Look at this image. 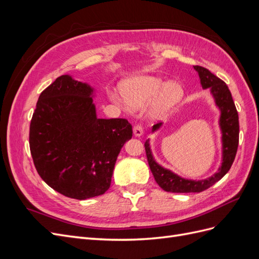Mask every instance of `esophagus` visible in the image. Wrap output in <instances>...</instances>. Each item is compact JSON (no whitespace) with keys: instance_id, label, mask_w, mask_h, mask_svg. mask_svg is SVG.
I'll return each mask as SVG.
<instances>
[{"instance_id":"esophagus-1","label":"esophagus","mask_w":259,"mask_h":259,"mask_svg":"<svg viewBox=\"0 0 259 259\" xmlns=\"http://www.w3.org/2000/svg\"><path fill=\"white\" fill-rule=\"evenodd\" d=\"M133 131H134V135L137 136V137L142 136L144 134V127H143V125L140 124V123L136 124L135 126H134V128H133Z\"/></svg>"}]
</instances>
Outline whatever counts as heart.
<instances>
[{"label":"heart","mask_w":259,"mask_h":259,"mask_svg":"<svg viewBox=\"0 0 259 259\" xmlns=\"http://www.w3.org/2000/svg\"><path fill=\"white\" fill-rule=\"evenodd\" d=\"M121 97L114 92L109 93L110 98L117 104L128 105L132 108H143L153 100L151 114L159 117L165 114L183 95V89L175 82L165 84L163 79L152 75H138L124 81L121 86Z\"/></svg>","instance_id":"heart-1"}]
</instances>
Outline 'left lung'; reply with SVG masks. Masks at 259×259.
I'll list each match as a JSON object with an SVG mask.
<instances>
[{
    "label": "left lung",
    "instance_id": "1",
    "mask_svg": "<svg viewBox=\"0 0 259 259\" xmlns=\"http://www.w3.org/2000/svg\"><path fill=\"white\" fill-rule=\"evenodd\" d=\"M194 69L199 72L201 79V84L203 89H210L211 94L216 100L217 106L221 108V127L223 131V164L217 173L200 182H193V180H186L179 176L171 173L160 166L156 163L150 151L149 143H145V150L148 164L150 166L152 175L158 184L164 191L177 192V193H188V192H201L208 189L209 187L216 184L219 179H222L228 170L230 169L232 163L236 158L238 145H239V115L236 105L232 99L231 93L227 84L211 73L208 69L201 66H193ZM161 123H156L153 126V131L159 128Z\"/></svg>",
    "mask_w": 259,
    "mask_h": 259
}]
</instances>
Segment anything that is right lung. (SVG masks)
Listing matches in <instances>:
<instances>
[{
    "mask_svg": "<svg viewBox=\"0 0 259 259\" xmlns=\"http://www.w3.org/2000/svg\"><path fill=\"white\" fill-rule=\"evenodd\" d=\"M88 84L57 77L42 93L29 144L38 175L68 198L85 200L110 187L121 148L133 136L126 119H98Z\"/></svg>",
    "mask_w": 259,
    "mask_h": 259,
    "instance_id": "obj_1",
    "label": "right lung"
}]
</instances>
